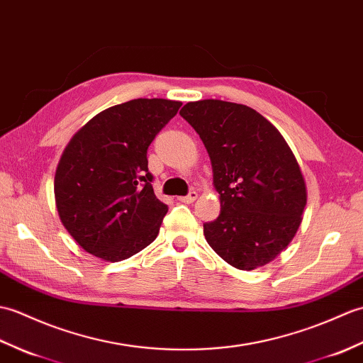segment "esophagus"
<instances>
[{"label": "esophagus", "mask_w": 363, "mask_h": 363, "mask_svg": "<svg viewBox=\"0 0 363 363\" xmlns=\"http://www.w3.org/2000/svg\"><path fill=\"white\" fill-rule=\"evenodd\" d=\"M196 199H197V192H196V191H191L188 196L180 197L179 200H180V202H183V203H192V202H194Z\"/></svg>", "instance_id": "34e87169"}]
</instances>
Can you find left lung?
Masks as SVG:
<instances>
[{"mask_svg":"<svg viewBox=\"0 0 363 363\" xmlns=\"http://www.w3.org/2000/svg\"><path fill=\"white\" fill-rule=\"evenodd\" d=\"M182 118L203 141L220 214L203 223L206 242L225 262L253 270L292 242L308 191L292 149L270 121L242 104L188 102Z\"/></svg>","mask_w":363,"mask_h":363,"instance_id":"8db88e82","label":"left lung"}]
</instances>
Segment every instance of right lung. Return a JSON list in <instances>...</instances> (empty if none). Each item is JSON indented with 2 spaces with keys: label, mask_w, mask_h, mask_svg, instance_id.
I'll list each match as a JSON object with an SVG mask.
<instances>
[{
  "label": "right lung",
  "mask_w": 363,
  "mask_h": 363,
  "mask_svg": "<svg viewBox=\"0 0 363 363\" xmlns=\"http://www.w3.org/2000/svg\"><path fill=\"white\" fill-rule=\"evenodd\" d=\"M182 102L133 99L91 118L69 140L54 177L55 206L72 239L102 261L127 259L158 236L147 149Z\"/></svg>",
  "instance_id": "add662e5"
}]
</instances>
